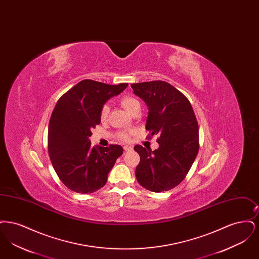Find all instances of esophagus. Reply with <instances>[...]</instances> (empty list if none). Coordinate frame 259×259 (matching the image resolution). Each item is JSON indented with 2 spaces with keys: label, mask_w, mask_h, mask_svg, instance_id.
Masks as SVG:
<instances>
[{
  "label": "esophagus",
  "mask_w": 259,
  "mask_h": 259,
  "mask_svg": "<svg viewBox=\"0 0 259 259\" xmlns=\"http://www.w3.org/2000/svg\"><path fill=\"white\" fill-rule=\"evenodd\" d=\"M132 149H133V147H131V146H124L125 151H129V150H132Z\"/></svg>",
  "instance_id": "34e87169"
}]
</instances>
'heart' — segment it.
I'll return each instance as SVG.
<instances>
[{"instance_id": "heart-1", "label": "heart", "mask_w": 259, "mask_h": 259, "mask_svg": "<svg viewBox=\"0 0 259 259\" xmlns=\"http://www.w3.org/2000/svg\"><path fill=\"white\" fill-rule=\"evenodd\" d=\"M120 105L122 106L123 109H125L128 112H130L131 114H133L138 110H141L140 102L137 99L131 97V96H124L120 99ZM108 116H109V106L107 104H105L100 111V118L102 121H106L108 119ZM131 134H132V132H120L119 138L123 141H128L130 139Z\"/></svg>"}]
</instances>
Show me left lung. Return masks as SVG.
<instances>
[{
    "label": "left lung",
    "mask_w": 259,
    "mask_h": 259,
    "mask_svg": "<svg viewBox=\"0 0 259 259\" xmlns=\"http://www.w3.org/2000/svg\"><path fill=\"white\" fill-rule=\"evenodd\" d=\"M131 87L148 106L146 129L149 136H159V148L155 150L134 147L140 155L137 181L153 192L170 190L184 181L197 156L199 127L194 111L188 99L166 81H146Z\"/></svg>",
    "instance_id": "8db88e82"
}]
</instances>
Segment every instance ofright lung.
<instances>
[{
  "instance_id": "add662e5",
  "label": "right lung",
  "mask_w": 259,
  "mask_h": 259,
  "mask_svg": "<svg viewBox=\"0 0 259 259\" xmlns=\"http://www.w3.org/2000/svg\"><path fill=\"white\" fill-rule=\"evenodd\" d=\"M127 87L84 79L62 95L52 111L48 138L50 160L62 183L74 192L87 194L103 187L123 153L118 145L91 147L89 137L101 122L104 104Z\"/></svg>"
}]
</instances>
